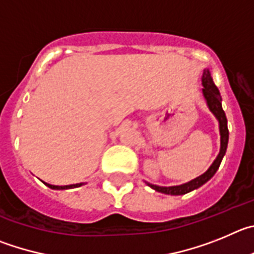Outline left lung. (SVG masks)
<instances>
[{
	"instance_id": "1",
	"label": "left lung",
	"mask_w": 254,
	"mask_h": 254,
	"mask_svg": "<svg viewBox=\"0 0 254 254\" xmlns=\"http://www.w3.org/2000/svg\"><path fill=\"white\" fill-rule=\"evenodd\" d=\"M202 84H204V88H202V92H204L205 99H206L207 106L211 110V113L216 116V119L219 120V127H220V152H219L218 157L214 161V163L211 164L209 170L204 173V175L198 176L197 178L192 180V181L187 182V184L181 185V186H171V187H161L155 186V185H149L152 189H154L155 191L162 193H167V195H185V193L192 191V190L198 189L200 186L207 182L212 176L215 175V172L218 171L219 166L221 163V159H223L224 154L227 152L228 147V139H229V130H228L227 125V116L224 113L223 107H221V96L219 92L218 87L215 86V83L212 82L211 76H210L209 70H205L204 76H202Z\"/></svg>"
}]
</instances>
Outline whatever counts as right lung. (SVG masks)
<instances>
[{
  "mask_svg": "<svg viewBox=\"0 0 254 254\" xmlns=\"http://www.w3.org/2000/svg\"><path fill=\"white\" fill-rule=\"evenodd\" d=\"M48 187L53 190H67V189H74V187H79L82 186V184H76V185H68V186H54V185H49V184H45Z\"/></svg>",
  "mask_w": 254,
  "mask_h": 254,
  "instance_id": "1",
  "label": "right lung"
}]
</instances>
